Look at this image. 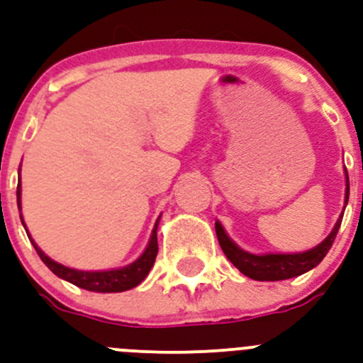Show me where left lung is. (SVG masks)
Masks as SVG:
<instances>
[{"label":"left lung","mask_w":363,"mask_h":363,"mask_svg":"<svg viewBox=\"0 0 363 363\" xmlns=\"http://www.w3.org/2000/svg\"><path fill=\"white\" fill-rule=\"evenodd\" d=\"M347 199H350V178H347L346 171V199H344V204H347ZM340 222H342V217L335 222L332 233L319 245L298 254H263V256H257V254H250L240 249L225 235L224 228H222V224L218 220L215 222V231H217L218 243H220V249L224 250L225 257L243 275L254 279V281H286V279L298 277V275L312 270V268L321 263L323 257L328 254L333 240H335L337 231L340 228Z\"/></svg>","instance_id":"8db88e82"}]
</instances>
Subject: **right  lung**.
Here are the masks:
<instances>
[{
  "label": "right lung",
  "instance_id": "add662e5",
  "mask_svg": "<svg viewBox=\"0 0 363 363\" xmlns=\"http://www.w3.org/2000/svg\"><path fill=\"white\" fill-rule=\"evenodd\" d=\"M17 206H19L21 210V180L17 183ZM159 218H157L155 228H153L152 236H150V243L148 247H146L145 252H143L134 263L127 264V267L123 268H116V270L82 272V270H74V268L63 267V264L52 261L51 257L45 256V254L38 249L37 243H35L33 238L30 236V233H28V238L31 240L35 250H37L40 259L45 263V267H48L52 274L58 275L60 279H63V281L72 282V284L77 286V288L88 289V291L121 293L141 284V282L146 279V275L150 274V270H152L153 263H155L157 252H159V243H157V228H159ZM21 220H23V215H21ZM24 228H26V224H24Z\"/></svg>",
  "mask_w": 363,
  "mask_h": 363
}]
</instances>
